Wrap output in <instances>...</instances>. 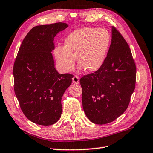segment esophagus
I'll list each match as a JSON object with an SVG mask.
<instances>
[{"label":"esophagus","mask_w":153,"mask_h":153,"mask_svg":"<svg viewBox=\"0 0 153 153\" xmlns=\"http://www.w3.org/2000/svg\"><path fill=\"white\" fill-rule=\"evenodd\" d=\"M72 81L74 84H78L79 83V79L77 76H74L72 78Z\"/></svg>","instance_id":"esophagus-1"}]
</instances>
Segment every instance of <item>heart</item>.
I'll return each mask as SVG.
<instances>
[{
  "label": "heart",
  "instance_id": "obj_1",
  "mask_svg": "<svg viewBox=\"0 0 153 153\" xmlns=\"http://www.w3.org/2000/svg\"><path fill=\"white\" fill-rule=\"evenodd\" d=\"M110 35L104 29L83 27L75 30L66 38L65 46L55 47L54 56L63 72L73 70L76 58L79 68L87 72L99 70L105 60L110 46Z\"/></svg>",
  "mask_w": 153,
  "mask_h": 153
}]
</instances>
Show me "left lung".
<instances>
[{
    "label": "left lung",
    "instance_id": "obj_1",
    "mask_svg": "<svg viewBox=\"0 0 153 153\" xmlns=\"http://www.w3.org/2000/svg\"><path fill=\"white\" fill-rule=\"evenodd\" d=\"M112 40L99 70L80 79L84 112L91 122L105 124L126 111L135 89L136 67L128 44L112 26Z\"/></svg>",
    "mask_w": 153,
    "mask_h": 153
}]
</instances>
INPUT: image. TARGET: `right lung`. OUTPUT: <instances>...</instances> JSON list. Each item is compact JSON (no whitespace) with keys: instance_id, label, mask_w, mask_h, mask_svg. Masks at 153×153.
<instances>
[{"instance_id":"1","label":"right lung","mask_w":153,"mask_h":153,"mask_svg":"<svg viewBox=\"0 0 153 153\" xmlns=\"http://www.w3.org/2000/svg\"><path fill=\"white\" fill-rule=\"evenodd\" d=\"M68 27L60 22L32 28L16 58V96L26 118L39 125H53L60 119L62 97L72 82L73 75L58 72L51 53L54 37Z\"/></svg>"}]
</instances>
